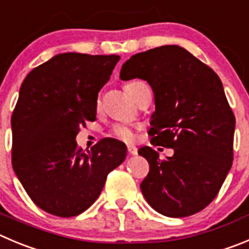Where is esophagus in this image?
Segmentation results:
<instances>
[{"label":"esophagus","mask_w":249,"mask_h":249,"mask_svg":"<svg viewBox=\"0 0 249 249\" xmlns=\"http://www.w3.org/2000/svg\"><path fill=\"white\" fill-rule=\"evenodd\" d=\"M127 152H129L130 155H138V148L134 145H127Z\"/></svg>","instance_id":"esophagus-1"}]
</instances>
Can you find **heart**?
Wrapping results in <instances>:
<instances>
[{"mask_svg":"<svg viewBox=\"0 0 249 249\" xmlns=\"http://www.w3.org/2000/svg\"><path fill=\"white\" fill-rule=\"evenodd\" d=\"M141 83V81H134L126 85V90L130 93V90L135 87L136 85ZM113 135L115 138L120 139V140L125 141V142H132L136 139L135 127L130 126V125L125 124H118L113 127Z\"/></svg>","mask_w":249,"mask_h":249,"instance_id":"obj_1","label":"heart"}]
</instances>
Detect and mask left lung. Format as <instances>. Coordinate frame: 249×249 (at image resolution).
Returning <instances> with one entry per match:
<instances>
[{
    "mask_svg": "<svg viewBox=\"0 0 249 249\" xmlns=\"http://www.w3.org/2000/svg\"><path fill=\"white\" fill-rule=\"evenodd\" d=\"M136 77L147 81L155 96L151 143L174 150L166 160L148 146L139 150L150 164L141 192L168 217L199 213L215 199L233 161L236 120L221 80L178 45L132 55L120 78Z\"/></svg>",
    "mask_w": 249,
    "mask_h": 249,
    "instance_id": "left-lung-1",
    "label": "left lung"
}]
</instances>
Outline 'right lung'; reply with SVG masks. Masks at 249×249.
Segmentation results:
<instances>
[{"mask_svg": "<svg viewBox=\"0 0 249 249\" xmlns=\"http://www.w3.org/2000/svg\"><path fill=\"white\" fill-rule=\"evenodd\" d=\"M118 55L65 53L29 72L12 119V166L41 210L71 217L87 210L107 176L124 162L126 146L102 139L87 153L76 136L94 122L97 98L119 61Z\"/></svg>", "mask_w": 249, "mask_h": 249, "instance_id": "1", "label": "right lung"}]
</instances>
